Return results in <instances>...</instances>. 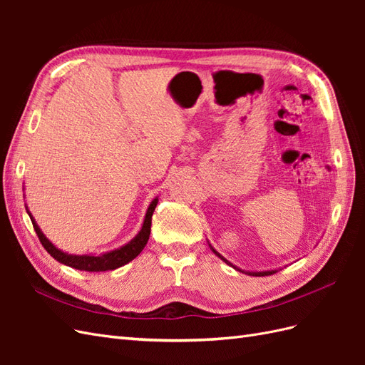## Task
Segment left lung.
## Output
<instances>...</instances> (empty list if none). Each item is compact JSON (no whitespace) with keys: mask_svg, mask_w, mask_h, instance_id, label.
<instances>
[{"mask_svg":"<svg viewBox=\"0 0 365 365\" xmlns=\"http://www.w3.org/2000/svg\"><path fill=\"white\" fill-rule=\"evenodd\" d=\"M212 250H213V248H212ZM213 252H215V254H216V256H219V257H220V259H222V260H224V262H225V263H228V264H231V263H230V262H228V260H225V259H224V257H222V256H220V254H219V252H217V251H215V250H213ZM231 267H233V264H231ZM233 268H235V267H233ZM236 269H237V268H236ZM239 271H240V269H239ZM242 272H244V271H242ZM274 272H275V271H263V272H248V274H250V275H271V274H274Z\"/></svg>","mask_w":365,"mask_h":365,"instance_id":"obj_1","label":"left lung"}]
</instances>
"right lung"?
I'll use <instances>...</instances> for the list:
<instances>
[{"instance_id": "obj_1", "label": "right lung", "mask_w": 365, "mask_h": 365, "mask_svg": "<svg viewBox=\"0 0 365 365\" xmlns=\"http://www.w3.org/2000/svg\"><path fill=\"white\" fill-rule=\"evenodd\" d=\"M157 204H158V200H153L150 202L140 233L134 239H132L129 244H126L125 247H121L118 250H114L111 252L101 254V256H71V254L62 252L61 250L54 247L46 236L42 235V231L36 225L35 219L31 217V215H30V219H31L33 228H35L42 247L46 248V251L53 259H56L58 262L67 264V267H71L74 269H81V271H109V269H115V268L123 267V264L129 263L130 260H134L143 251V248L146 247L149 236H150L152 215H153V210H155Z\"/></svg>"}]
</instances>
